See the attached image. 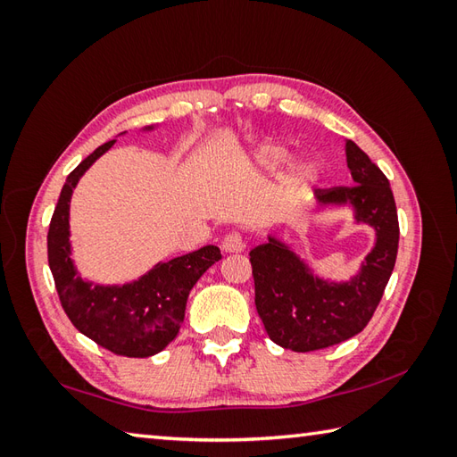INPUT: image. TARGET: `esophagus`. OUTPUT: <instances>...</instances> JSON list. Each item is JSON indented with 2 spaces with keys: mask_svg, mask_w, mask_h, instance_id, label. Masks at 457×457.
Wrapping results in <instances>:
<instances>
[{
  "mask_svg": "<svg viewBox=\"0 0 457 457\" xmlns=\"http://www.w3.org/2000/svg\"><path fill=\"white\" fill-rule=\"evenodd\" d=\"M221 249L226 251V253H239V251L245 249V241L237 231H231V234L221 239Z\"/></svg>",
  "mask_w": 457,
  "mask_h": 457,
  "instance_id": "1",
  "label": "esophagus"
}]
</instances>
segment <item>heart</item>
I'll return each instance as SVG.
<instances>
[{"mask_svg": "<svg viewBox=\"0 0 457 457\" xmlns=\"http://www.w3.org/2000/svg\"><path fill=\"white\" fill-rule=\"evenodd\" d=\"M255 161L261 164V167L265 169H275L278 164H283L287 161V149L278 147V145L273 143H267L263 147H259L255 151ZM300 180H310L316 177V164L314 162H304L303 167H300L298 172Z\"/></svg>", "mask_w": 457, "mask_h": 457, "instance_id": "heart-1", "label": "heart"}]
</instances>
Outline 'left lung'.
<instances>
[{
	"label": "left lung",
	"instance_id": "1",
	"mask_svg": "<svg viewBox=\"0 0 457 457\" xmlns=\"http://www.w3.org/2000/svg\"><path fill=\"white\" fill-rule=\"evenodd\" d=\"M347 169L353 184L316 188L320 204H352L355 220L377 231L371 253L349 283H328L275 237L249 251L255 280V306L269 337L293 352H316L342 344L369 324L399 251V218L393 190L383 170L345 141Z\"/></svg>",
	"mask_w": 457,
	"mask_h": 457
}]
</instances>
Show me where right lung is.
Segmentation results:
<instances>
[{
	"label": "right lung",
	"instance_id": "add662e5",
	"mask_svg": "<svg viewBox=\"0 0 457 457\" xmlns=\"http://www.w3.org/2000/svg\"><path fill=\"white\" fill-rule=\"evenodd\" d=\"M113 143L115 139L100 145L68 174L48 226V267L64 312L79 332L115 355L151 357L177 337L192 287L221 259V253L216 245L200 247L159 263L139 280L123 287L92 285L79 277L68 241L71 196L82 174Z\"/></svg>",
	"mask_w": 457,
	"mask_h": 457
}]
</instances>
